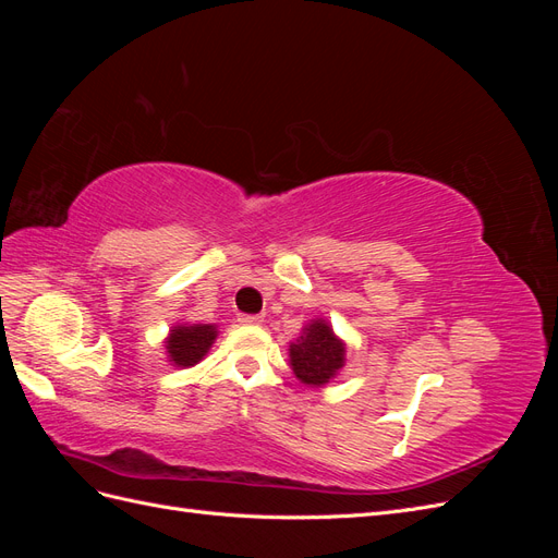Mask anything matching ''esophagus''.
Here are the masks:
<instances>
[{
  "mask_svg": "<svg viewBox=\"0 0 558 558\" xmlns=\"http://www.w3.org/2000/svg\"><path fill=\"white\" fill-rule=\"evenodd\" d=\"M240 324H244V326H258V324H263V316L260 314H242L240 316Z\"/></svg>",
  "mask_w": 558,
  "mask_h": 558,
  "instance_id": "obj_1",
  "label": "esophagus"
}]
</instances>
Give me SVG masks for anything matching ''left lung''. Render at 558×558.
Returning a JSON list of instances; mask_svg holds the SVG:
<instances>
[{
	"label": "left lung",
	"mask_w": 558,
	"mask_h": 558,
	"mask_svg": "<svg viewBox=\"0 0 558 558\" xmlns=\"http://www.w3.org/2000/svg\"><path fill=\"white\" fill-rule=\"evenodd\" d=\"M291 365L302 384L324 386L344 365V344L337 340L326 320H314L291 344Z\"/></svg>",
	"instance_id": "left-lung-1"
}]
</instances>
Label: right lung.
I'll list each match as a JSON object with an SVG mask.
<instances>
[{"mask_svg": "<svg viewBox=\"0 0 558 558\" xmlns=\"http://www.w3.org/2000/svg\"><path fill=\"white\" fill-rule=\"evenodd\" d=\"M216 340V328L214 326H177L170 332V340H167V351H170V359L179 367H191L207 356L209 347Z\"/></svg>", "mask_w": 558, "mask_h": 558, "instance_id": "obj_1", "label": "right lung"}]
</instances>
